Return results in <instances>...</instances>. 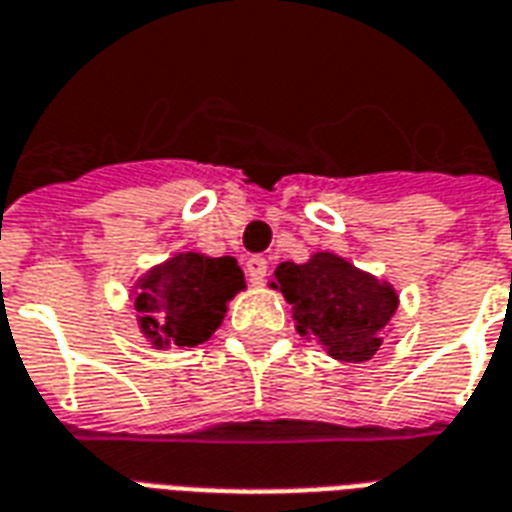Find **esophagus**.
I'll use <instances>...</instances> for the list:
<instances>
[{"instance_id":"esophagus-1","label":"esophagus","mask_w":512,"mask_h":512,"mask_svg":"<svg viewBox=\"0 0 512 512\" xmlns=\"http://www.w3.org/2000/svg\"><path fill=\"white\" fill-rule=\"evenodd\" d=\"M265 271H268V260L260 255H252L247 260V276L252 284H263L265 279Z\"/></svg>"}]
</instances>
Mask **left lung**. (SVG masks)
<instances>
[{"instance_id": "8db88e82", "label": "left lung", "mask_w": 512, "mask_h": 512, "mask_svg": "<svg viewBox=\"0 0 512 512\" xmlns=\"http://www.w3.org/2000/svg\"><path fill=\"white\" fill-rule=\"evenodd\" d=\"M273 287L292 306L306 341L322 343L330 357L365 362L381 346V327L397 308L392 284L357 271L343 257L319 252L308 263H282Z\"/></svg>"}]
</instances>
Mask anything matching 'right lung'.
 Masks as SVG:
<instances>
[{"instance_id":"add662e5","label":"right lung","mask_w":512,"mask_h":512,"mask_svg":"<svg viewBox=\"0 0 512 512\" xmlns=\"http://www.w3.org/2000/svg\"><path fill=\"white\" fill-rule=\"evenodd\" d=\"M134 306L139 325L155 346H198L212 338L228 300L244 290V271L233 257L187 252L152 268Z\"/></svg>"}]
</instances>
